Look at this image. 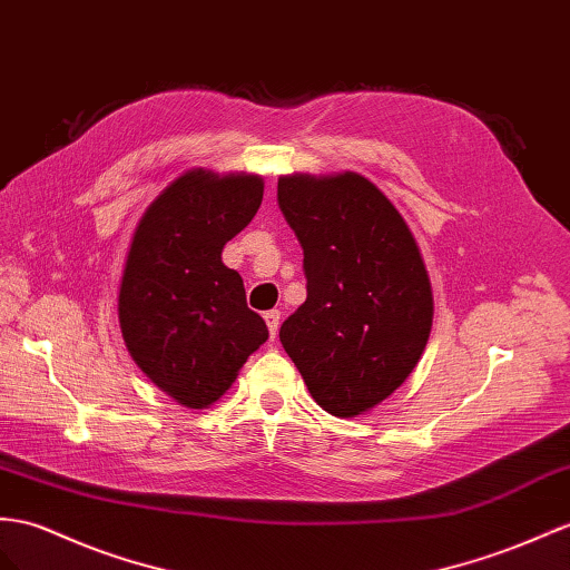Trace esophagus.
Wrapping results in <instances>:
<instances>
[{
	"instance_id": "obj_1",
	"label": "esophagus",
	"mask_w": 570,
	"mask_h": 570,
	"mask_svg": "<svg viewBox=\"0 0 570 570\" xmlns=\"http://www.w3.org/2000/svg\"><path fill=\"white\" fill-rule=\"evenodd\" d=\"M265 323H267V330H269V337L274 340L276 332H279L282 313H279V311H267V313H265Z\"/></svg>"
}]
</instances>
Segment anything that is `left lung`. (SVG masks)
I'll use <instances>...</instances> for the list:
<instances>
[{"instance_id":"1","label":"left lung","mask_w":570,"mask_h":570,"mask_svg":"<svg viewBox=\"0 0 570 570\" xmlns=\"http://www.w3.org/2000/svg\"><path fill=\"white\" fill-rule=\"evenodd\" d=\"M282 214L303 247L308 298L282 346L332 416L371 412L412 375L433 325V291L410 226L358 173L282 175Z\"/></svg>"}]
</instances>
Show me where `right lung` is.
Returning <instances> with one entry per match:
<instances>
[{
	"label": "right lung",
	"mask_w": 570,
	"mask_h": 570,
	"mask_svg": "<svg viewBox=\"0 0 570 570\" xmlns=\"http://www.w3.org/2000/svg\"><path fill=\"white\" fill-rule=\"evenodd\" d=\"M265 180L253 173L193 168L146 212L129 240L118 317L141 373L187 410H207L269 332L247 308L245 286L222 259L253 222Z\"/></svg>",
	"instance_id": "obj_1"
}]
</instances>
